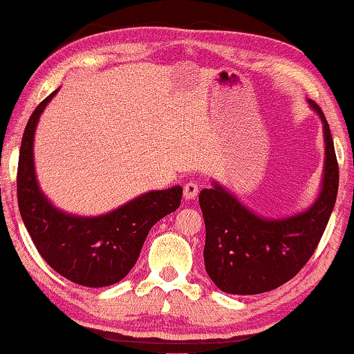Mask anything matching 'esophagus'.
<instances>
[{"instance_id": "esophagus-1", "label": "esophagus", "mask_w": 354, "mask_h": 354, "mask_svg": "<svg viewBox=\"0 0 354 354\" xmlns=\"http://www.w3.org/2000/svg\"><path fill=\"white\" fill-rule=\"evenodd\" d=\"M198 192H199L198 183L194 180H189L183 185V198L185 199H194L198 196Z\"/></svg>"}]
</instances>
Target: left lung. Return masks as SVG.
I'll list each match as a JSON object with an SVG mask.
<instances>
[{
    "label": "left lung",
    "instance_id": "8db88e82",
    "mask_svg": "<svg viewBox=\"0 0 354 354\" xmlns=\"http://www.w3.org/2000/svg\"><path fill=\"white\" fill-rule=\"evenodd\" d=\"M324 134V167L319 194L305 211L288 217H263L212 180L199 193L206 244L204 265L220 290L254 295L273 290L299 273L308 262L334 211L339 189V165L326 116L313 100Z\"/></svg>",
    "mask_w": 354,
    "mask_h": 354
}]
</instances>
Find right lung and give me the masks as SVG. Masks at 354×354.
<instances>
[{"mask_svg": "<svg viewBox=\"0 0 354 354\" xmlns=\"http://www.w3.org/2000/svg\"><path fill=\"white\" fill-rule=\"evenodd\" d=\"M57 92L35 109L24 131L17 169L19 211L50 268L80 286L105 288L129 273L153 225L180 206L182 187L151 189L94 217L55 207L38 183L33 145L39 116Z\"/></svg>", "mask_w": 354, "mask_h": 354, "instance_id": "1", "label": "right lung"}]
</instances>
